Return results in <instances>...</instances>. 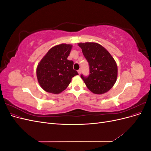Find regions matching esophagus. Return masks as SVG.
<instances>
[{
  "mask_svg": "<svg viewBox=\"0 0 151 151\" xmlns=\"http://www.w3.org/2000/svg\"><path fill=\"white\" fill-rule=\"evenodd\" d=\"M77 72H78V73H79V74L80 75V74H81V69H79L78 70H77Z\"/></svg>",
  "mask_w": 151,
  "mask_h": 151,
  "instance_id": "34e87169",
  "label": "esophagus"
}]
</instances>
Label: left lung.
Segmentation results:
<instances>
[{"instance_id": "8db88e82", "label": "left lung", "mask_w": 151, "mask_h": 151, "mask_svg": "<svg viewBox=\"0 0 151 151\" xmlns=\"http://www.w3.org/2000/svg\"><path fill=\"white\" fill-rule=\"evenodd\" d=\"M89 66V74L81 77L87 88L96 94L106 93L115 84L118 68L114 58L101 45L96 43H79Z\"/></svg>"}]
</instances>
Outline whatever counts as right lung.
Here are the masks:
<instances>
[{
    "instance_id": "right-lung-1",
    "label": "right lung",
    "mask_w": 151,
    "mask_h": 151,
    "mask_svg": "<svg viewBox=\"0 0 151 151\" xmlns=\"http://www.w3.org/2000/svg\"><path fill=\"white\" fill-rule=\"evenodd\" d=\"M72 45L60 44L52 47L40 61L36 76L41 87L48 93L59 94L65 90L78 73L74 62L67 60Z\"/></svg>"
}]
</instances>
